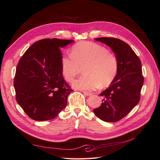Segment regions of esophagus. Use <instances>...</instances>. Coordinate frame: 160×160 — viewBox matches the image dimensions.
Masks as SVG:
<instances>
[{
    "label": "esophagus",
    "instance_id": "34e87169",
    "mask_svg": "<svg viewBox=\"0 0 160 160\" xmlns=\"http://www.w3.org/2000/svg\"><path fill=\"white\" fill-rule=\"evenodd\" d=\"M83 93L85 95H92V93H91V92H89V91H83Z\"/></svg>",
    "mask_w": 160,
    "mask_h": 160
}]
</instances>
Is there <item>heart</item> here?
I'll return each mask as SVG.
<instances>
[{
	"mask_svg": "<svg viewBox=\"0 0 160 160\" xmlns=\"http://www.w3.org/2000/svg\"><path fill=\"white\" fill-rule=\"evenodd\" d=\"M61 72L65 79L72 82L83 69V76L75 80L72 86L81 90H93L101 85L112 83L119 71L117 56L107 48L93 42L77 43L71 48V55H66L61 61Z\"/></svg>",
	"mask_w": 160,
	"mask_h": 160,
	"instance_id": "1",
	"label": "heart"
}]
</instances>
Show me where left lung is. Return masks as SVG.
Masks as SVG:
<instances>
[{
	"label": "left lung",
	"mask_w": 160,
	"mask_h": 160,
	"mask_svg": "<svg viewBox=\"0 0 160 160\" xmlns=\"http://www.w3.org/2000/svg\"><path fill=\"white\" fill-rule=\"evenodd\" d=\"M96 41L111 47L119 61L118 75L108 89L99 108L93 109L95 115L106 122H116L125 117L140 100L144 81L142 62L130 46L113 37L96 38Z\"/></svg>",
	"instance_id": "8db88e82"
}]
</instances>
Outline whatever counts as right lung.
Instances as JSON below:
<instances>
[{
	"mask_svg": "<svg viewBox=\"0 0 160 160\" xmlns=\"http://www.w3.org/2000/svg\"><path fill=\"white\" fill-rule=\"evenodd\" d=\"M72 40L45 38L32 44L19 60L14 78L16 100L30 118H55L73 91L61 72L60 48Z\"/></svg>",
	"mask_w": 160,
	"mask_h": 160,
	"instance_id": "right-lung-1",
	"label": "right lung"
}]
</instances>
